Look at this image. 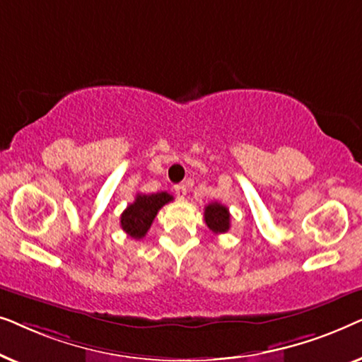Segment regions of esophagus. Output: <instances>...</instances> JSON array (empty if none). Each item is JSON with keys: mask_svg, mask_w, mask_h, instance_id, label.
<instances>
[{"mask_svg": "<svg viewBox=\"0 0 362 362\" xmlns=\"http://www.w3.org/2000/svg\"><path fill=\"white\" fill-rule=\"evenodd\" d=\"M175 192H176V196L180 197V199H182V197H185L186 192H187L186 185H176L175 186Z\"/></svg>", "mask_w": 362, "mask_h": 362, "instance_id": "esophagus-1", "label": "esophagus"}]
</instances>
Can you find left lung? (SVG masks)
<instances>
[{
	"label": "left lung",
	"mask_w": 362,
	"mask_h": 362,
	"mask_svg": "<svg viewBox=\"0 0 362 362\" xmlns=\"http://www.w3.org/2000/svg\"><path fill=\"white\" fill-rule=\"evenodd\" d=\"M204 221L214 234H226L230 227L229 209L221 202H211L204 207Z\"/></svg>",
	"instance_id": "obj_1"
}]
</instances>
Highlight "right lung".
I'll list each match as a JSON object with an SVG mask.
<instances>
[{"instance_id": "1", "label": "right lung", "mask_w": 362, "mask_h": 362, "mask_svg": "<svg viewBox=\"0 0 362 362\" xmlns=\"http://www.w3.org/2000/svg\"><path fill=\"white\" fill-rule=\"evenodd\" d=\"M173 201V196L168 192H156V194H136L135 201L128 204L122 212L120 226L132 239H143L150 229L158 211L168 202Z\"/></svg>"}]
</instances>
